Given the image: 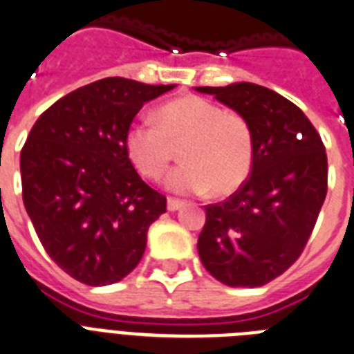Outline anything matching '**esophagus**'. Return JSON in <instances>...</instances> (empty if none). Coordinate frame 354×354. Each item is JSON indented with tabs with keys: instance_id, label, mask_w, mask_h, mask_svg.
<instances>
[{
	"instance_id": "obj_1",
	"label": "esophagus",
	"mask_w": 354,
	"mask_h": 354,
	"mask_svg": "<svg viewBox=\"0 0 354 354\" xmlns=\"http://www.w3.org/2000/svg\"><path fill=\"white\" fill-rule=\"evenodd\" d=\"M182 207H185V201L176 200V198H169L167 200V209L171 210V212H174V210H180Z\"/></svg>"
}]
</instances>
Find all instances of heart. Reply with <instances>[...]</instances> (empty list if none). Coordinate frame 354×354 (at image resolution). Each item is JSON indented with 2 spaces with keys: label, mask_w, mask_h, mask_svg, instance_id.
Listing matches in <instances>:
<instances>
[{
  "label": "heart",
  "mask_w": 354,
  "mask_h": 354,
  "mask_svg": "<svg viewBox=\"0 0 354 354\" xmlns=\"http://www.w3.org/2000/svg\"><path fill=\"white\" fill-rule=\"evenodd\" d=\"M180 147L182 165L169 174L172 191L228 196L245 183L254 163V133L243 115L225 111L198 95L160 106L156 122L138 118L129 126L126 149L142 176L156 180Z\"/></svg>",
  "instance_id": "1"
}]
</instances>
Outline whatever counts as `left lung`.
I'll return each mask as SVG.
<instances>
[{"instance_id": "1", "label": "left lung", "mask_w": 354, "mask_h": 354, "mask_svg": "<svg viewBox=\"0 0 354 354\" xmlns=\"http://www.w3.org/2000/svg\"><path fill=\"white\" fill-rule=\"evenodd\" d=\"M248 120L250 176L223 203L205 207L198 252L207 272L234 288L283 275L304 250L328 192V156L301 108L264 86H201Z\"/></svg>"}]
</instances>
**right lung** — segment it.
<instances>
[{"label": "right lung", "mask_w": 354, "mask_h": 354, "mask_svg": "<svg viewBox=\"0 0 354 354\" xmlns=\"http://www.w3.org/2000/svg\"><path fill=\"white\" fill-rule=\"evenodd\" d=\"M108 77L64 95L37 118L21 149L23 203L46 254L88 286L118 283L140 263L167 198L135 171L133 118L172 90Z\"/></svg>", "instance_id": "right-lung-1"}]
</instances>
